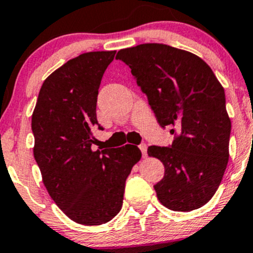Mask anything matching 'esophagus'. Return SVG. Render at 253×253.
Instances as JSON below:
<instances>
[{
	"instance_id": "1",
	"label": "esophagus",
	"mask_w": 253,
	"mask_h": 253,
	"mask_svg": "<svg viewBox=\"0 0 253 253\" xmlns=\"http://www.w3.org/2000/svg\"><path fill=\"white\" fill-rule=\"evenodd\" d=\"M139 149H141L143 158L147 157V144H144V143H142V144L139 145Z\"/></svg>"
}]
</instances>
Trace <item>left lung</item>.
I'll return each mask as SVG.
<instances>
[{
  "label": "left lung",
  "mask_w": 253,
  "mask_h": 253,
  "mask_svg": "<svg viewBox=\"0 0 253 253\" xmlns=\"http://www.w3.org/2000/svg\"><path fill=\"white\" fill-rule=\"evenodd\" d=\"M116 60L131 68L162 127H172L171 147L150 145L148 155L164 164L154 186L158 200L175 211L211 201L229 162L231 121L224 88L197 55L164 44L122 48Z\"/></svg>",
  "instance_id": "8db88e82"
}]
</instances>
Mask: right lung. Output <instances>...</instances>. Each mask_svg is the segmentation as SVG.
<instances>
[{
	"mask_svg": "<svg viewBox=\"0 0 253 253\" xmlns=\"http://www.w3.org/2000/svg\"><path fill=\"white\" fill-rule=\"evenodd\" d=\"M116 51L85 52L51 73L32 115L34 158L58 208L83 225L110 221L122 207L126 178L142 153L137 145L91 149L96 98ZM101 149V148H100Z\"/></svg>",
	"mask_w": 253,
	"mask_h": 253,
	"instance_id": "1",
	"label": "right lung"
}]
</instances>
